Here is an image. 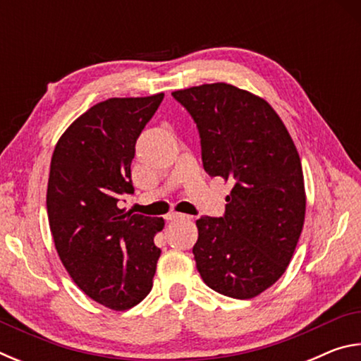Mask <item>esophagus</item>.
Returning <instances> with one entry per match:
<instances>
[{"instance_id": "esophagus-1", "label": "esophagus", "mask_w": 361, "mask_h": 361, "mask_svg": "<svg viewBox=\"0 0 361 361\" xmlns=\"http://www.w3.org/2000/svg\"><path fill=\"white\" fill-rule=\"evenodd\" d=\"M166 219L167 221H176V219H191V216L183 215V213H178V212H170L166 216Z\"/></svg>"}]
</instances>
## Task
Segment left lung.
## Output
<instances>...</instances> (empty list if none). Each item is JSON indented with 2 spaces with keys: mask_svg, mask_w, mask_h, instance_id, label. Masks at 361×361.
<instances>
[{
  "mask_svg": "<svg viewBox=\"0 0 361 361\" xmlns=\"http://www.w3.org/2000/svg\"><path fill=\"white\" fill-rule=\"evenodd\" d=\"M197 127L210 176L232 181L224 215L200 216L192 247L207 286L250 299L283 276L305 215L301 159L266 100L231 84L176 90Z\"/></svg>",
  "mask_w": 361,
  "mask_h": 361,
  "instance_id": "1",
  "label": "left lung"
}]
</instances>
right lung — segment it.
I'll list each match as a JSON object with an SVG mask.
<instances>
[{"instance_id":"obj_1","label":"right lung","mask_w":361,"mask_h":361,"mask_svg":"<svg viewBox=\"0 0 361 361\" xmlns=\"http://www.w3.org/2000/svg\"><path fill=\"white\" fill-rule=\"evenodd\" d=\"M164 94L108 99L73 122L54 149L47 216L57 253L79 288L113 310L142 302L152 288L164 219L126 213L133 194L135 143Z\"/></svg>"}]
</instances>
